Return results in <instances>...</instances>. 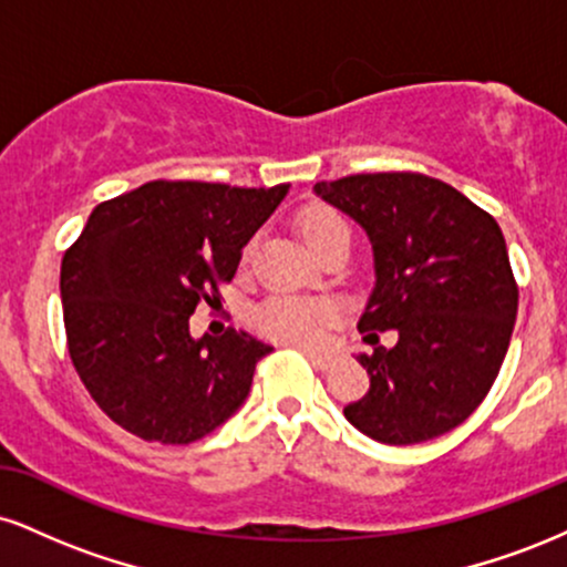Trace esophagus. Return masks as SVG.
I'll use <instances>...</instances> for the list:
<instances>
[{"label": "esophagus", "instance_id": "34e87169", "mask_svg": "<svg viewBox=\"0 0 567 567\" xmlns=\"http://www.w3.org/2000/svg\"><path fill=\"white\" fill-rule=\"evenodd\" d=\"M301 354L306 357V360L311 362L317 370H328L330 365H333V354H322V351H311V349H301Z\"/></svg>", "mask_w": 567, "mask_h": 567}]
</instances>
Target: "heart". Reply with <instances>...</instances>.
Here are the masks:
<instances>
[{"label":"heart","mask_w":567,"mask_h":567,"mask_svg":"<svg viewBox=\"0 0 567 567\" xmlns=\"http://www.w3.org/2000/svg\"><path fill=\"white\" fill-rule=\"evenodd\" d=\"M298 231L311 252H320L324 245L338 237H349L347 220L330 207H309L298 218ZM250 256V245L245 247V258ZM338 322V309L324 298H296L271 296L256 306L252 324L266 338L290 347H317L324 341V333Z\"/></svg>","instance_id":"1"}]
</instances>
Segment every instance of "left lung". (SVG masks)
<instances>
[{
	"mask_svg": "<svg viewBox=\"0 0 567 567\" xmlns=\"http://www.w3.org/2000/svg\"><path fill=\"white\" fill-rule=\"evenodd\" d=\"M368 231L375 258L360 333L370 389L343 408L383 445L451 432L491 392L517 317V279L496 218L424 173H360L315 186ZM394 329L392 350L378 333Z\"/></svg>",
	"mask_w": 567,
	"mask_h": 567,
	"instance_id": "8db88e82",
	"label": "left lung"
}]
</instances>
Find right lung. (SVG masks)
<instances>
[{
	"instance_id": "right-lung-1",
	"label": "right lung",
	"mask_w": 567,
	"mask_h": 567,
	"mask_svg": "<svg viewBox=\"0 0 567 567\" xmlns=\"http://www.w3.org/2000/svg\"><path fill=\"white\" fill-rule=\"evenodd\" d=\"M285 194L288 184L148 181L90 213L63 252V324L76 375L114 424L188 445L243 405L271 347L234 328L194 341L188 317L220 301Z\"/></svg>"
}]
</instances>
